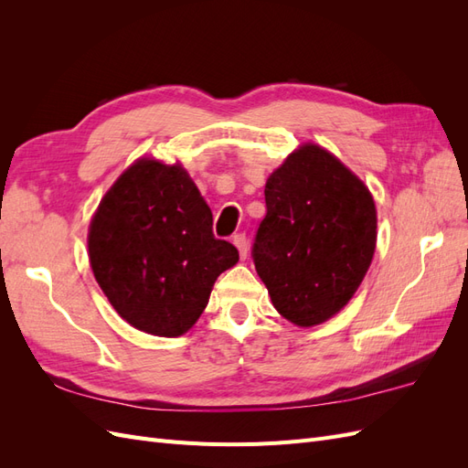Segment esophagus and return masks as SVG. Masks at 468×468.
Wrapping results in <instances>:
<instances>
[{"mask_svg":"<svg viewBox=\"0 0 468 468\" xmlns=\"http://www.w3.org/2000/svg\"><path fill=\"white\" fill-rule=\"evenodd\" d=\"M232 242H234V246L238 248V251H239V258L246 260V258H248V238H246V234H244V232L236 234V236L232 238Z\"/></svg>","mask_w":468,"mask_h":468,"instance_id":"esophagus-1","label":"esophagus"}]
</instances>
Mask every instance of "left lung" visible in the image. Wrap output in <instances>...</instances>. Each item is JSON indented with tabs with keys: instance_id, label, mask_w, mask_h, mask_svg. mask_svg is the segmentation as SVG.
<instances>
[{
	"instance_id": "obj_1",
	"label": "left lung",
	"mask_w": 468,
	"mask_h": 468,
	"mask_svg": "<svg viewBox=\"0 0 468 468\" xmlns=\"http://www.w3.org/2000/svg\"><path fill=\"white\" fill-rule=\"evenodd\" d=\"M267 215L251 258L277 313L308 328L342 310L371 265L377 208L365 183L316 144L265 183Z\"/></svg>"
}]
</instances>
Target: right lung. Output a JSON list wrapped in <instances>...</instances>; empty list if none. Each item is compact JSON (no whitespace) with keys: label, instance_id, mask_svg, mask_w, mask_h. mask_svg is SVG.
Returning a JSON list of instances; mask_svg holds the SVG:
<instances>
[{"label":"right lung","instance_id":"right-lung-1","mask_svg":"<svg viewBox=\"0 0 468 468\" xmlns=\"http://www.w3.org/2000/svg\"><path fill=\"white\" fill-rule=\"evenodd\" d=\"M90 263L112 308L136 330L186 334L238 250L212 234V212L179 164L143 158L97 207Z\"/></svg>","mask_w":468,"mask_h":468}]
</instances>
